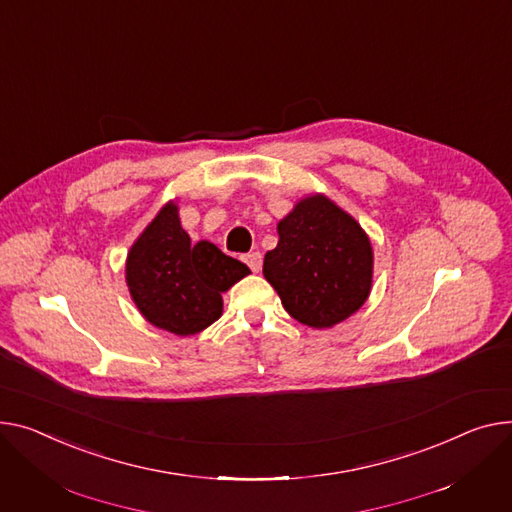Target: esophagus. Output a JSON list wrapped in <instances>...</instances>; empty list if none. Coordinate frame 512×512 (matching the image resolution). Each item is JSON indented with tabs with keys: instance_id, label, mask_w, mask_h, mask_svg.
<instances>
[{
	"instance_id": "obj_1",
	"label": "esophagus",
	"mask_w": 512,
	"mask_h": 512,
	"mask_svg": "<svg viewBox=\"0 0 512 512\" xmlns=\"http://www.w3.org/2000/svg\"><path fill=\"white\" fill-rule=\"evenodd\" d=\"M245 263L251 267V271H255V274H257V271L261 269V263H263V257H261V253L259 251H253V253H247L245 257Z\"/></svg>"
}]
</instances>
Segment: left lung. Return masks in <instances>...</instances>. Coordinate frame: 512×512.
Here are the masks:
<instances>
[{
    "instance_id": "1",
    "label": "left lung",
    "mask_w": 512,
    "mask_h": 512,
    "mask_svg": "<svg viewBox=\"0 0 512 512\" xmlns=\"http://www.w3.org/2000/svg\"><path fill=\"white\" fill-rule=\"evenodd\" d=\"M278 247L265 253L263 276L298 323L327 329L366 302L372 247L362 226L321 195L300 199L278 222Z\"/></svg>"
}]
</instances>
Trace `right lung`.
Listing matches in <instances>:
<instances>
[{"label":"right lung","mask_w":512,"mask_h":512,"mask_svg":"<svg viewBox=\"0 0 512 512\" xmlns=\"http://www.w3.org/2000/svg\"><path fill=\"white\" fill-rule=\"evenodd\" d=\"M251 274L214 243H191L168 201L127 253L125 280L131 300L152 325L175 335H195L222 315V292Z\"/></svg>","instance_id":"1"}]
</instances>
